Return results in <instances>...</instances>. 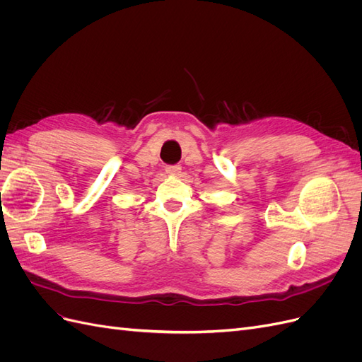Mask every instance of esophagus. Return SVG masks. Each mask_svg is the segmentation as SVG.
Returning <instances> with one entry per match:
<instances>
[{
  "label": "esophagus",
  "instance_id": "34e87169",
  "mask_svg": "<svg viewBox=\"0 0 362 362\" xmlns=\"http://www.w3.org/2000/svg\"><path fill=\"white\" fill-rule=\"evenodd\" d=\"M166 173L172 175V177H177V175L181 173V166H180V164H173V166H168L166 168Z\"/></svg>",
  "mask_w": 362,
  "mask_h": 362
}]
</instances>
